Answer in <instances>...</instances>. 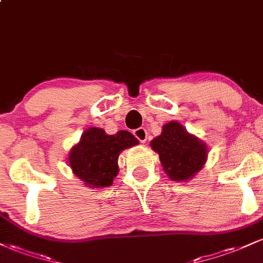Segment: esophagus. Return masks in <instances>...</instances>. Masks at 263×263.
Wrapping results in <instances>:
<instances>
[{"label":"esophagus","instance_id":"obj_1","mask_svg":"<svg viewBox=\"0 0 263 263\" xmlns=\"http://www.w3.org/2000/svg\"><path fill=\"white\" fill-rule=\"evenodd\" d=\"M134 136H135L136 138H137L138 141L142 142V143H144V142L147 141V131L143 127H140V128L135 129Z\"/></svg>","mask_w":263,"mask_h":263}]
</instances>
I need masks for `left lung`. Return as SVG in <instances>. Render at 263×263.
<instances>
[{
	"instance_id": "obj_1",
	"label": "left lung",
	"mask_w": 263,
	"mask_h": 263,
	"mask_svg": "<svg viewBox=\"0 0 263 263\" xmlns=\"http://www.w3.org/2000/svg\"><path fill=\"white\" fill-rule=\"evenodd\" d=\"M151 146L159 155L163 170L173 180L189 179L206 161V146L176 121L163 126L161 136L151 142Z\"/></svg>"
}]
</instances>
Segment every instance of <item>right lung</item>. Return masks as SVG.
<instances>
[{
	"instance_id": "add662e5",
	"label": "right lung",
	"mask_w": 263,
	"mask_h": 263,
	"mask_svg": "<svg viewBox=\"0 0 263 263\" xmlns=\"http://www.w3.org/2000/svg\"><path fill=\"white\" fill-rule=\"evenodd\" d=\"M137 143L135 136L127 131L106 135L104 129L91 127L84 132L79 143L71 149L69 165L86 185L110 186L119 173L120 152Z\"/></svg>"
}]
</instances>
